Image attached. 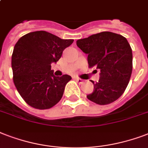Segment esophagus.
<instances>
[{
	"mask_svg": "<svg viewBox=\"0 0 148 148\" xmlns=\"http://www.w3.org/2000/svg\"><path fill=\"white\" fill-rule=\"evenodd\" d=\"M75 80H76L77 82H78L79 84H83L84 83V80L79 78V77H75Z\"/></svg>",
	"mask_w": 148,
	"mask_h": 148,
	"instance_id": "34e87169",
	"label": "esophagus"
}]
</instances>
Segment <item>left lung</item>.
<instances>
[{"instance_id": "1", "label": "left lung", "mask_w": 148, "mask_h": 148, "mask_svg": "<svg viewBox=\"0 0 148 148\" xmlns=\"http://www.w3.org/2000/svg\"><path fill=\"white\" fill-rule=\"evenodd\" d=\"M77 46L88 54L90 67L100 70L98 82L87 98L99 105H107L119 99L127 88L133 68V53L127 39L121 35L102 32L78 39Z\"/></svg>"}]
</instances>
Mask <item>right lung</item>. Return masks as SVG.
<instances>
[{
    "instance_id": "1",
    "label": "right lung",
    "mask_w": 148,
    "mask_h": 148,
    "mask_svg": "<svg viewBox=\"0 0 148 148\" xmlns=\"http://www.w3.org/2000/svg\"><path fill=\"white\" fill-rule=\"evenodd\" d=\"M73 39H62L45 31L25 35L17 42L11 56L13 81L27 104L39 109L54 106L61 99L71 77H56L51 70Z\"/></svg>"
}]
</instances>
